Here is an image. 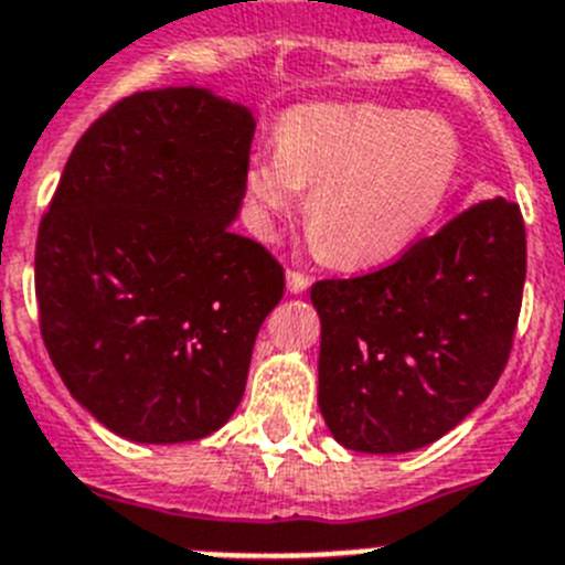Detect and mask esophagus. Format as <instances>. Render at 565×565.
<instances>
[{
  "instance_id": "obj_1",
  "label": "esophagus",
  "mask_w": 565,
  "mask_h": 565,
  "mask_svg": "<svg viewBox=\"0 0 565 565\" xmlns=\"http://www.w3.org/2000/svg\"><path fill=\"white\" fill-rule=\"evenodd\" d=\"M286 282H288V291H291V294H302V291H308V288H310V277H308V274H302V271H288Z\"/></svg>"
}]
</instances>
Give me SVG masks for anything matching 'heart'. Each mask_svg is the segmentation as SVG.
I'll return each mask as SVG.
<instances>
[{"label": "heart", "instance_id": "heart-1", "mask_svg": "<svg viewBox=\"0 0 565 565\" xmlns=\"http://www.w3.org/2000/svg\"><path fill=\"white\" fill-rule=\"evenodd\" d=\"M457 164V134L434 114L377 103L305 106L282 120L277 151L252 157L246 195L268 232L310 188L305 224L324 260L370 268L428 230Z\"/></svg>", "mask_w": 565, "mask_h": 565}]
</instances>
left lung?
<instances>
[{
  "mask_svg": "<svg viewBox=\"0 0 565 565\" xmlns=\"http://www.w3.org/2000/svg\"><path fill=\"white\" fill-rule=\"evenodd\" d=\"M526 277L519 204L479 201L395 263L319 279V408L350 451L434 443L493 392L512 350Z\"/></svg>",
  "mask_w": 565,
  "mask_h": 565,
  "instance_id": "1",
  "label": "left lung"
}]
</instances>
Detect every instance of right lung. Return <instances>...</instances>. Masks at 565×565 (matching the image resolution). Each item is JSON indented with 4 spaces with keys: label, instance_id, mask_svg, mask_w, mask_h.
Listing matches in <instances>:
<instances>
[{
    "label": "right lung",
    "instance_id": "obj_1",
    "mask_svg": "<svg viewBox=\"0 0 565 565\" xmlns=\"http://www.w3.org/2000/svg\"><path fill=\"white\" fill-rule=\"evenodd\" d=\"M255 117L195 86L114 103L72 148L35 241V299L61 381L108 431L188 443L241 403L257 330L286 291L230 230Z\"/></svg>",
    "mask_w": 565,
    "mask_h": 565
}]
</instances>
